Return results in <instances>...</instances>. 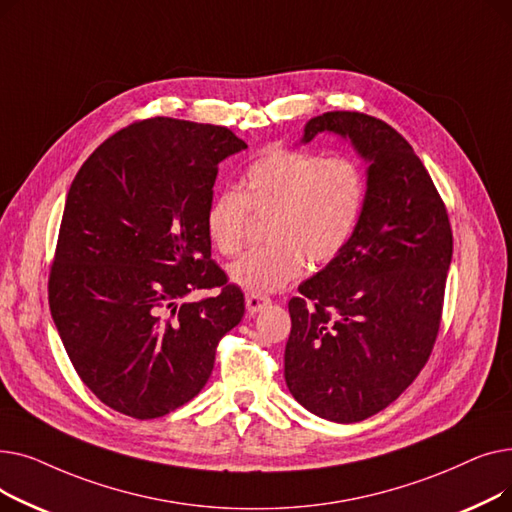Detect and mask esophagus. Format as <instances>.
<instances>
[{
	"mask_svg": "<svg viewBox=\"0 0 512 512\" xmlns=\"http://www.w3.org/2000/svg\"><path fill=\"white\" fill-rule=\"evenodd\" d=\"M272 301L267 299V297H261V294H247V299H245V305H247V311L251 313V315H255V313H259L261 309H265L267 305H270Z\"/></svg>",
	"mask_w": 512,
	"mask_h": 512,
	"instance_id": "obj_1",
	"label": "esophagus"
}]
</instances>
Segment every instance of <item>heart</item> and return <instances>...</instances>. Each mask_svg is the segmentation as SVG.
<instances>
[{"label": "heart", "instance_id": "1", "mask_svg": "<svg viewBox=\"0 0 512 512\" xmlns=\"http://www.w3.org/2000/svg\"><path fill=\"white\" fill-rule=\"evenodd\" d=\"M242 191L224 188L207 207L205 226L213 249L236 255L245 240L249 209L270 215L265 240L228 267L234 286L251 294L286 288L305 259L324 265L351 242L367 195L357 161L305 149H276L255 159L240 180Z\"/></svg>", "mask_w": 512, "mask_h": 512}]
</instances>
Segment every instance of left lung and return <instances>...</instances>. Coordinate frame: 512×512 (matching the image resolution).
Here are the masks:
<instances>
[{"mask_svg": "<svg viewBox=\"0 0 512 512\" xmlns=\"http://www.w3.org/2000/svg\"><path fill=\"white\" fill-rule=\"evenodd\" d=\"M332 132L367 164V195L346 249L299 286L284 378L313 415L355 423L405 392L432 353L452 259L446 207L413 147L386 122L326 112L301 143Z\"/></svg>", "mask_w": 512, "mask_h": 512, "instance_id": "left-lung-1", "label": "left lung"}]
</instances>
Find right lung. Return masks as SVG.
<instances>
[{"instance_id":"obj_1","label":"right lung","mask_w":512,"mask_h":512,"mask_svg":"<svg viewBox=\"0 0 512 512\" xmlns=\"http://www.w3.org/2000/svg\"><path fill=\"white\" fill-rule=\"evenodd\" d=\"M242 149L224 126L151 118L99 145L70 184L49 309L80 380L118 413L155 419L193 400L245 315L205 226L220 161ZM203 287L221 292L187 301Z\"/></svg>"}]
</instances>
